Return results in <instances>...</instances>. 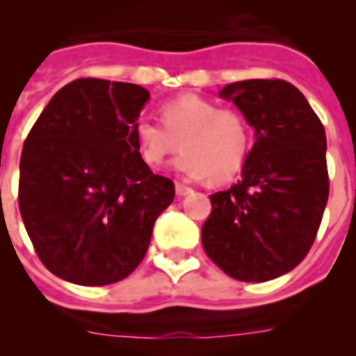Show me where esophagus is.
Returning <instances> with one entry per match:
<instances>
[{
    "instance_id": "1",
    "label": "esophagus",
    "mask_w": 356,
    "mask_h": 356,
    "mask_svg": "<svg viewBox=\"0 0 356 356\" xmlns=\"http://www.w3.org/2000/svg\"><path fill=\"white\" fill-rule=\"evenodd\" d=\"M176 196H187V194H191L193 193V188L191 187H187V185H184V184H180V181H176Z\"/></svg>"
}]
</instances>
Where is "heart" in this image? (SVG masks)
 <instances>
[{"instance_id": "1", "label": "heart", "mask_w": 356, "mask_h": 356, "mask_svg": "<svg viewBox=\"0 0 356 356\" xmlns=\"http://www.w3.org/2000/svg\"><path fill=\"white\" fill-rule=\"evenodd\" d=\"M160 114L162 122L144 118L134 128L147 165L159 168L180 149L175 169L187 178L207 176L217 184L241 171L251 144L250 121L241 110L187 94L163 103Z\"/></svg>"}]
</instances>
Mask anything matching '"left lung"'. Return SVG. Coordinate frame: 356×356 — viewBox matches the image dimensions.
Masks as SVG:
<instances>
[{"mask_svg": "<svg viewBox=\"0 0 356 356\" xmlns=\"http://www.w3.org/2000/svg\"><path fill=\"white\" fill-rule=\"evenodd\" d=\"M221 94L257 140L241 180L210 196L201 242L228 276L267 282L301 264L317 237L330 194L325 127L285 80L235 81Z\"/></svg>", "mask_w": 356, "mask_h": 356, "instance_id": "1", "label": "left lung"}]
</instances>
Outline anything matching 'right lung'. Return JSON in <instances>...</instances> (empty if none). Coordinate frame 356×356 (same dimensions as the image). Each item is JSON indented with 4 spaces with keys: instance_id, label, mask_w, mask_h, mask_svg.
<instances>
[{
    "instance_id": "add662e5",
    "label": "right lung",
    "mask_w": 356,
    "mask_h": 356,
    "mask_svg": "<svg viewBox=\"0 0 356 356\" xmlns=\"http://www.w3.org/2000/svg\"><path fill=\"white\" fill-rule=\"evenodd\" d=\"M144 87L78 78L31 127L19 163V210L44 267L71 284L127 278L146 254L156 217L175 200L153 175L134 128Z\"/></svg>"
}]
</instances>
